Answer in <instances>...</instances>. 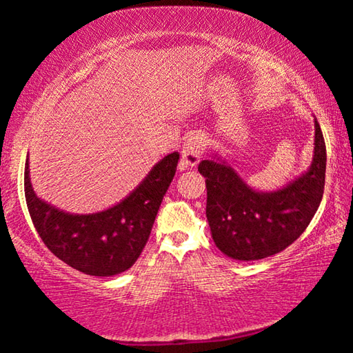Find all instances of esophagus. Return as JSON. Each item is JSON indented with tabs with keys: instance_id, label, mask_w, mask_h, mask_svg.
<instances>
[{
	"instance_id": "1",
	"label": "esophagus",
	"mask_w": 353,
	"mask_h": 353,
	"mask_svg": "<svg viewBox=\"0 0 353 353\" xmlns=\"http://www.w3.org/2000/svg\"><path fill=\"white\" fill-rule=\"evenodd\" d=\"M207 137L202 134H194L190 135L187 140L183 143V149H182V162L187 166H194L199 162V159L204 154L205 148H207Z\"/></svg>"
}]
</instances>
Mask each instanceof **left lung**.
<instances>
[{
	"mask_svg": "<svg viewBox=\"0 0 353 353\" xmlns=\"http://www.w3.org/2000/svg\"><path fill=\"white\" fill-rule=\"evenodd\" d=\"M314 157L305 174L274 193L249 188L236 172L216 160H202L205 177L207 219L221 252L252 261L279 254L301 236L322 201L327 152L314 119Z\"/></svg>",
	"mask_w": 353,
	"mask_h": 353,
	"instance_id": "obj_1",
	"label": "left lung"
}]
</instances>
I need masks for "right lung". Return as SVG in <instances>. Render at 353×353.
Here are the masks:
<instances>
[{"mask_svg": "<svg viewBox=\"0 0 353 353\" xmlns=\"http://www.w3.org/2000/svg\"><path fill=\"white\" fill-rule=\"evenodd\" d=\"M177 162V152L166 155L139 188L109 210L70 214L35 196L26 160L25 196L35 230L57 259L77 271L99 277L124 272L146 246Z\"/></svg>", "mask_w": 353, "mask_h": 353, "instance_id": "add662e5", "label": "right lung"}]
</instances>
